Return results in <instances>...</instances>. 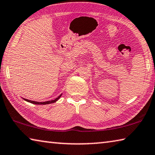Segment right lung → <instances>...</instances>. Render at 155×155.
Segmentation results:
<instances>
[{"instance_id": "right-lung-1", "label": "right lung", "mask_w": 155, "mask_h": 155, "mask_svg": "<svg viewBox=\"0 0 155 155\" xmlns=\"http://www.w3.org/2000/svg\"><path fill=\"white\" fill-rule=\"evenodd\" d=\"M62 94L61 95L57 97V98H55L54 100H52V101H46V102H36V101H29V100L28 99H25V98H23L25 100V101L28 102V103H33V104H51V103H55L56 101H58V100L60 98V97L61 96Z\"/></svg>"}]
</instances>
